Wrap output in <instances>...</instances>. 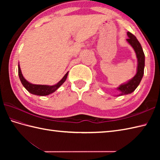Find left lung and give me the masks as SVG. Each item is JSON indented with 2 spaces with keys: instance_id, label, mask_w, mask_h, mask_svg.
Segmentation results:
<instances>
[{
  "instance_id": "1",
  "label": "left lung",
  "mask_w": 160,
  "mask_h": 160,
  "mask_svg": "<svg viewBox=\"0 0 160 160\" xmlns=\"http://www.w3.org/2000/svg\"><path fill=\"white\" fill-rule=\"evenodd\" d=\"M127 36L128 37V38L127 39V42L131 45L135 53H136L138 58L137 73L131 80L128 81L127 83L121 84L120 87L117 88V89L120 91V93L119 94V96H124V95H127L133 92L135 89L138 87L139 84H140L144 75L145 56L143 49H142L140 43L139 42L136 37L133 34L128 32Z\"/></svg>"
}]
</instances>
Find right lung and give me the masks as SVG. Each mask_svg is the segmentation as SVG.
I'll return each instance as SVG.
<instances>
[{
    "label": "right lung",
    "instance_id": "1",
    "mask_svg": "<svg viewBox=\"0 0 160 160\" xmlns=\"http://www.w3.org/2000/svg\"><path fill=\"white\" fill-rule=\"evenodd\" d=\"M68 73H69V71L64 75V76L62 78V80H60L58 82L55 84V85L49 86L42 85V84H33L29 82L28 81H27L25 79V78L22 76L21 70H20V67L18 64V76L20 81H21L22 84L29 93H31L33 95H36V96H48V95L53 93L54 91H56L64 82H65L68 76Z\"/></svg>",
    "mask_w": 160,
    "mask_h": 160
}]
</instances>
